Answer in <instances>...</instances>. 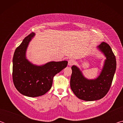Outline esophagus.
<instances>
[{"label":"esophagus","instance_id":"obj_1","mask_svg":"<svg viewBox=\"0 0 123 123\" xmlns=\"http://www.w3.org/2000/svg\"><path fill=\"white\" fill-rule=\"evenodd\" d=\"M74 63H75V61L74 60L71 59V60H69V61H68V66H71L72 65H73Z\"/></svg>","mask_w":123,"mask_h":123}]
</instances>
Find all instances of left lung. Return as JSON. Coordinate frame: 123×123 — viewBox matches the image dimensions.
<instances>
[{"mask_svg":"<svg viewBox=\"0 0 123 123\" xmlns=\"http://www.w3.org/2000/svg\"><path fill=\"white\" fill-rule=\"evenodd\" d=\"M97 48L106 57L99 75L97 78H85L78 67H72L70 85L72 91L79 99L85 101H94L103 98L111 86L116 69V59L110 45L102 42Z\"/></svg>","mask_w":123,"mask_h":123,"instance_id":"left-lung-1","label":"left lung"}]
</instances>
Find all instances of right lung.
<instances>
[{
	"mask_svg": "<svg viewBox=\"0 0 123 123\" xmlns=\"http://www.w3.org/2000/svg\"><path fill=\"white\" fill-rule=\"evenodd\" d=\"M35 34L25 38L14 51L13 57L12 77L14 86L25 96L37 97L45 94L50 89L54 76L65 68L68 61H50L41 66L36 65L26 59L29 43Z\"/></svg>",
	"mask_w": 123,
	"mask_h": 123,
	"instance_id": "obj_1",
	"label": "right lung"
}]
</instances>
